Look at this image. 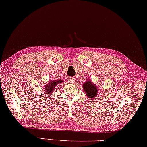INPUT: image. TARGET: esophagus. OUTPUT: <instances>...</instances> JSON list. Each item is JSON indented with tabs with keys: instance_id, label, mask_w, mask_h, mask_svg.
Wrapping results in <instances>:
<instances>
[{
	"instance_id": "obj_1",
	"label": "esophagus",
	"mask_w": 147,
	"mask_h": 147,
	"mask_svg": "<svg viewBox=\"0 0 147 147\" xmlns=\"http://www.w3.org/2000/svg\"><path fill=\"white\" fill-rule=\"evenodd\" d=\"M68 82H70V83H73L74 81H75V79H74V78L69 77L68 79Z\"/></svg>"
}]
</instances>
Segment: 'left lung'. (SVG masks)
<instances>
[{"label": "left lung", "mask_w": 147, "mask_h": 147, "mask_svg": "<svg viewBox=\"0 0 147 147\" xmlns=\"http://www.w3.org/2000/svg\"><path fill=\"white\" fill-rule=\"evenodd\" d=\"M83 87L84 89L87 97L90 98H94L98 95V89L96 85L92 84L90 81H87L83 85Z\"/></svg>", "instance_id": "1"}]
</instances>
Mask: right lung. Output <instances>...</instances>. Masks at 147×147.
Returning a JSON list of instances; mask_svg holds the SVG:
<instances>
[{"instance_id":"right-lung-1","label":"right lung","mask_w":147,"mask_h":147,"mask_svg":"<svg viewBox=\"0 0 147 147\" xmlns=\"http://www.w3.org/2000/svg\"><path fill=\"white\" fill-rule=\"evenodd\" d=\"M62 79L57 80V81H51L49 82V84L48 85H45L44 87V92H45L47 94H50L53 92V90H54L55 87L57 86V85L60 84L61 82H62Z\"/></svg>"}]
</instances>
